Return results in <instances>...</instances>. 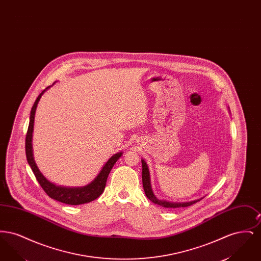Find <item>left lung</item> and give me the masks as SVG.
<instances>
[{"label":"left lung","instance_id":"obj_1","mask_svg":"<svg viewBox=\"0 0 261 261\" xmlns=\"http://www.w3.org/2000/svg\"><path fill=\"white\" fill-rule=\"evenodd\" d=\"M142 180H143V187H144V191L145 194L147 196V198L152 201L155 204H159L162 207H167V208H176V207H187L190 206L196 202H198L199 200L202 199H195L192 201H186V202H172V201H168V200H164V199H159L154 194L152 193L151 186H150V179H149V167L147 165L146 162L144 160H142Z\"/></svg>","mask_w":261,"mask_h":261}]
</instances>
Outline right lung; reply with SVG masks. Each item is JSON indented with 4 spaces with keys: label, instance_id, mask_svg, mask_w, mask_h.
I'll list each match as a JSON object with an SVG mask.
<instances>
[{
    "label": "right lung",
    "instance_id": "1",
    "mask_svg": "<svg viewBox=\"0 0 261 261\" xmlns=\"http://www.w3.org/2000/svg\"><path fill=\"white\" fill-rule=\"evenodd\" d=\"M55 84V83H54ZM53 84V85H54ZM46 88L35 100L31 112H30V120H29V126L26 133V139H25V152H26V159L28 164L30 165L33 173L35 175L40 186L43 188V190L46 192V194L58 201H61L66 204L71 205H78L87 203L94 199L99 198L102 194L106 184L107 179L109 177V174L111 172L114 163L118 161V159L122 155V151L117 152L113 154L112 158L106 162V164L102 166L101 170L97 175V177L86 186L76 187V188H69V187L57 186L54 183L47 180V178L40 172L37 164L35 163L34 158H33V149H32V133H33V127H34V118H35V112L37 109L38 102L41 99L42 95L50 88Z\"/></svg>",
    "mask_w": 261,
    "mask_h": 261
}]
</instances>
